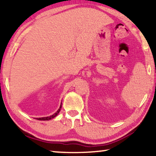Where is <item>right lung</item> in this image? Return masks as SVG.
I'll return each mask as SVG.
<instances>
[{
  "label": "right lung",
  "mask_w": 156,
  "mask_h": 156,
  "mask_svg": "<svg viewBox=\"0 0 156 156\" xmlns=\"http://www.w3.org/2000/svg\"><path fill=\"white\" fill-rule=\"evenodd\" d=\"M61 105L60 106V108L58 109V111H57L56 113L54 114L53 115H51V116H47V117H42V118H37L36 119L40 120V121H49V120H51V119H54V117H56L57 115H58V114L59 113L60 111H61Z\"/></svg>",
  "instance_id": "add662e5"
}]
</instances>
